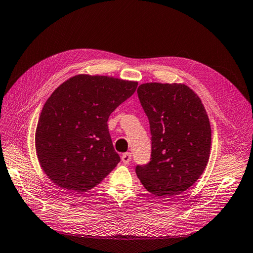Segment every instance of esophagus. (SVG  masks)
Masks as SVG:
<instances>
[{"label":"esophagus","mask_w":253,"mask_h":253,"mask_svg":"<svg viewBox=\"0 0 253 253\" xmlns=\"http://www.w3.org/2000/svg\"><path fill=\"white\" fill-rule=\"evenodd\" d=\"M130 160H131V154L130 153H125V154L122 155V161L125 165H128L129 163H130Z\"/></svg>","instance_id":"obj_1"}]
</instances>
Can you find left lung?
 I'll return each instance as SVG.
<instances>
[{
	"mask_svg": "<svg viewBox=\"0 0 253 253\" xmlns=\"http://www.w3.org/2000/svg\"><path fill=\"white\" fill-rule=\"evenodd\" d=\"M138 96L150 121L152 158L135 173L148 192L176 196L197 182L209 163L211 129L206 110L184 83H143Z\"/></svg>",
	"mask_w": 253,
	"mask_h": 253,
	"instance_id": "8db88e82",
	"label": "left lung"
}]
</instances>
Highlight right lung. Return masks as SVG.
Listing matches in <instances>:
<instances>
[{
	"mask_svg": "<svg viewBox=\"0 0 253 253\" xmlns=\"http://www.w3.org/2000/svg\"><path fill=\"white\" fill-rule=\"evenodd\" d=\"M137 86V81L81 74L53 90L35 131L38 163L51 182L70 192H84L118 166L120 156L107 122Z\"/></svg>",
	"mask_w": 253,
	"mask_h": 253,
	"instance_id": "right-lung-1",
	"label": "right lung"
}]
</instances>
